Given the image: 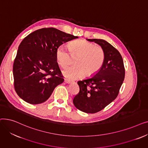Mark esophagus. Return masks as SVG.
Wrapping results in <instances>:
<instances>
[{"mask_svg": "<svg viewBox=\"0 0 148 148\" xmlns=\"http://www.w3.org/2000/svg\"><path fill=\"white\" fill-rule=\"evenodd\" d=\"M64 82H65V83H67V84H70V83H71V81L69 80L68 79H64Z\"/></svg>", "mask_w": 148, "mask_h": 148, "instance_id": "esophagus-1", "label": "esophagus"}]
</instances>
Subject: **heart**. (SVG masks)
I'll return each instance as SVG.
<instances>
[{"mask_svg": "<svg viewBox=\"0 0 148 148\" xmlns=\"http://www.w3.org/2000/svg\"><path fill=\"white\" fill-rule=\"evenodd\" d=\"M68 49L60 45L56 50V58L59 65L66 68L71 64L72 58L76 65L64 70V75L70 80H75L83 77L85 74L90 75L95 74L102 66L105 58L103 49L99 45L80 40L70 42Z\"/></svg>", "mask_w": 148, "mask_h": 148, "instance_id": "heart-1", "label": "heart"}]
</instances>
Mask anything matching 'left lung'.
<instances>
[{
	"instance_id": "left-lung-1",
	"label": "left lung",
	"mask_w": 148,
	"mask_h": 148,
	"mask_svg": "<svg viewBox=\"0 0 148 148\" xmlns=\"http://www.w3.org/2000/svg\"><path fill=\"white\" fill-rule=\"evenodd\" d=\"M103 49L104 63L98 71L89 78L79 81L80 91L73 99L77 109L87 113L103 110L117 97L125 78V68L120 53L104 40L88 39Z\"/></svg>"
}]
</instances>
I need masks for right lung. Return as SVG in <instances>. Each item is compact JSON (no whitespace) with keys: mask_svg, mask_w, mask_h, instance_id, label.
I'll list each match as a JSON object with an SVG mask.
<instances>
[{"mask_svg":"<svg viewBox=\"0 0 148 148\" xmlns=\"http://www.w3.org/2000/svg\"><path fill=\"white\" fill-rule=\"evenodd\" d=\"M77 38L50 27L35 30L23 39L13 65L14 89L23 100L31 104L42 103L64 82L56 50Z\"/></svg>","mask_w":148,"mask_h":148,"instance_id":"1","label":"right lung"}]
</instances>
